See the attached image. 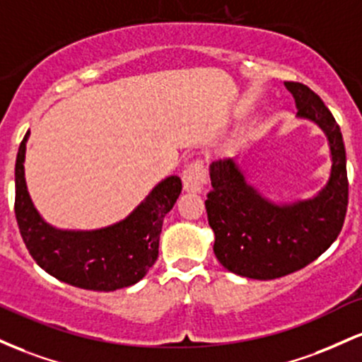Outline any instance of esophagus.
Returning a JSON list of instances; mask_svg holds the SVG:
<instances>
[{"instance_id":"34e87169","label":"esophagus","mask_w":362,"mask_h":362,"mask_svg":"<svg viewBox=\"0 0 362 362\" xmlns=\"http://www.w3.org/2000/svg\"><path fill=\"white\" fill-rule=\"evenodd\" d=\"M206 182V169L202 160H193L182 170V185L189 193H202Z\"/></svg>"}]
</instances>
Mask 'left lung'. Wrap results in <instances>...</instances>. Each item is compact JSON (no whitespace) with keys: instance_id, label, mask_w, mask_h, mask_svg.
<instances>
[{"instance_id":"obj_1","label":"left lung","mask_w":362,"mask_h":362,"mask_svg":"<svg viewBox=\"0 0 362 362\" xmlns=\"http://www.w3.org/2000/svg\"><path fill=\"white\" fill-rule=\"evenodd\" d=\"M298 116L323 129L332 153L328 182L316 197L294 203L267 200L234 159L210 164L212 189L205 209L215 234L214 253L222 267L247 279L272 280L298 272L325 253L342 230L349 203L347 164L340 127L306 85L286 82Z\"/></svg>"}]
</instances>
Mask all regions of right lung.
Listing matches in <instances>:
<instances>
[{
	"mask_svg": "<svg viewBox=\"0 0 362 362\" xmlns=\"http://www.w3.org/2000/svg\"><path fill=\"white\" fill-rule=\"evenodd\" d=\"M23 136L15 164V215L28 253L61 282L88 291H116L136 284L159 257L165 214L181 193V180L169 176L124 221L95 230H61L47 224L27 192Z\"/></svg>",
	"mask_w": 362,
	"mask_h": 362,
	"instance_id": "right-lung-1",
	"label": "right lung"
}]
</instances>
